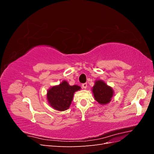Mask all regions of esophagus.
<instances>
[{
    "label": "esophagus",
    "mask_w": 154,
    "mask_h": 154,
    "mask_svg": "<svg viewBox=\"0 0 154 154\" xmlns=\"http://www.w3.org/2000/svg\"><path fill=\"white\" fill-rule=\"evenodd\" d=\"M82 87H83V88H86L87 87V83H83V84H82Z\"/></svg>",
    "instance_id": "obj_1"
}]
</instances>
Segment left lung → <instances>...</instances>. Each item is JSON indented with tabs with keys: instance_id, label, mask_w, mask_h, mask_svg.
<instances>
[{
	"instance_id": "8db88e82",
	"label": "left lung",
	"mask_w": 154,
	"mask_h": 154,
	"mask_svg": "<svg viewBox=\"0 0 154 154\" xmlns=\"http://www.w3.org/2000/svg\"><path fill=\"white\" fill-rule=\"evenodd\" d=\"M92 92L94 99L102 105L109 103L114 94L112 88L101 80L96 82L92 88Z\"/></svg>"
}]
</instances>
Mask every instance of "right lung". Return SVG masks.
<instances>
[{
    "label": "right lung",
    "instance_id": "1",
    "mask_svg": "<svg viewBox=\"0 0 154 154\" xmlns=\"http://www.w3.org/2000/svg\"><path fill=\"white\" fill-rule=\"evenodd\" d=\"M78 85L70 86L66 81H63L58 86L49 89L47 97L50 105L57 110H66L71 104L74 93L80 89Z\"/></svg>",
    "mask_w": 154,
    "mask_h": 154
}]
</instances>
